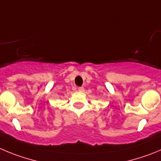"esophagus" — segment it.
Returning <instances> with one entry per match:
<instances>
[{
    "label": "esophagus",
    "mask_w": 161,
    "mask_h": 161,
    "mask_svg": "<svg viewBox=\"0 0 161 161\" xmlns=\"http://www.w3.org/2000/svg\"><path fill=\"white\" fill-rule=\"evenodd\" d=\"M78 90H79V91H84V87H83V86H80V87L78 88Z\"/></svg>",
    "instance_id": "obj_1"
}]
</instances>
